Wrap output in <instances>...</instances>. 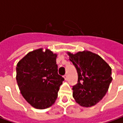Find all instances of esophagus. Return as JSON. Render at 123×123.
<instances>
[{
    "instance_id": "obj_1",
    "label": "esophagus",
    "mask_w": 123,
    "mask_h": 123,
    "mask_svg": "<svg viewBox=\"0 0 123 123\" xmlns=\"http://www.w3.org/2000/svg\"><path fill=\"white\" fill-rule=\"evenodd\" d=\"M64 78L65 80H68V76H67V75H65V76H64Z\"/></svg>"
}]
</instances>
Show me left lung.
<instances>
[{
    "label": "left lung",
    "instance_id": "1",
    "mask_svg": "<svg viewBox=\"0 0 123 123\" xmlns=\"http://www.w3.org/2000/svg\"><path fill=\"white\" fill-rule=\"evenodd\" d=\"M77 70L78 84L72 88V96L80 106L90 107L100 101L112 81L111 68L99 55L89 51L76 54L67 52Z\"/></svg>",
    "mask_w": 123,
    "mask_h": 123
}]
</instances>
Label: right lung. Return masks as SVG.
<instances>
[{"label":"right lung","instance_id":"add662e5","mask_svg":"<svg viewBox=\"0 0 123 123\" xmlns=\"http://www.w3.org/2000/svg\"><path fill=\"white\" fill-rule=\"evenodd\" d=\"M57 54L43 48L29 52L18 62L16 80L22 95L34 108L53 105L64 78L58 74Z\"/></svg>","mask_w":123,"mask_h":123}]
</instances>
